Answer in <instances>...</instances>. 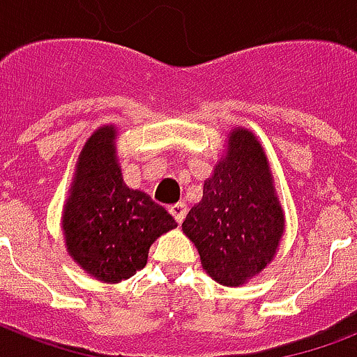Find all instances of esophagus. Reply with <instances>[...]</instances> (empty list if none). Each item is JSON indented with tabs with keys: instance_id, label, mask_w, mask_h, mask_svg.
I'll return each mask as SVG.
<instances>
[{
	"instance_id": "esophagus-1",
	"label": "esophagus",
	"mask_w": 357,
	"mask_h": 357,
	"mask_svg": "<svg viewBox=\"0 0 357 357\" xmlns=\"http://www.w3.org/2000/svg\"><path fill=\"white\" fill-rule=\"evenodd\" d=\"M168 211H170V215L176 218V222L178 224L183 222L185 217H187V206H185L183 202H179V204H174V206H170L168 207Z\"/></svg>"
}]
</instances>
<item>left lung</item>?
<instances>
[{"label":"left lung","instance_id":"obj_1","mask_svg":"<svg viewBox=\"0 0 357 357\" xmlns=\"http://www.w3.org/2000/svg\"><path fill=\"white\" fill-rule=\"evenodd\" d=\"M181 229L204 271L226 287L248 283L276 257L285 215L265 150L250 129L229 131L224 155Z\"/></svg>","mask_w":357,"mask_h":357}]
</instances>
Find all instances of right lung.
Here are the masks:
<instances>
[{
    "instance_id": "right-lung-1",
    "label": "right lung",
    "mask_w": 357,
    "mask_h": 357,
    "mask_svg": "<svg viewBox=\"0 0 357 357\" xmlns=\"http://www.w3.org/2000/svg\"><path fill=\"white\" fill-rule=\"evenodd\" d=\"M116 135L105 123L86 139L61 217L68 255L103 283L144 268L153 241L178 226L151 196L123 183Z\"/></svg>"
}]
</instances>
